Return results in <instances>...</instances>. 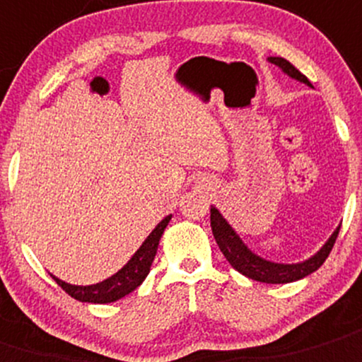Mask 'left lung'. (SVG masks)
Listing matches in <instances>:
<instances>
[{"mask_svg": "<svg viewBox=\"0 0 362 362\" xmlns=\"http://www.w3.org/2000/svg\"><path fill=\"white\" fill-rule=\"evenodd\" d=\"M270 63H274L276 66L283 70L286 76H290L292 79L300 81V83L311 86L310 79H308L304 74H300L288 59L279 58V56H270ZM210 226H212L214 238H216L217 245H219L221 252L224 255V258L230 262V265L235 270H238L240 274H244L245 278H251L255 281L259 283H272V285H283V283H292L299 281V279L306 278L311 272H315L317 269H320L322 263L325 262V258L331 252L332 245H334L336 238H338L339 226L336 228L334 233L329 237V240L322 245L320 251L317 255H313L311 258H308L306 262L300 263H274L269 262V259L262 258V256L255 255L247 245L242 242V238L238 237L237 231L228 224V221L221 216L219 210L216 206L210 209Z\"/></svg>", "mask_w": 362, "mask_h": 362, "instance_id": "8db88e82", "label": "left lung"}]
</instances>
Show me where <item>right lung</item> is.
Wrapping results in <instances>:
<instances>
[{"label": "right lung", "mask_w": 362, "mask_h": 362, "mask_svg": "<svg viewBox=\"0 0 362 362\" xmlns=\"http://www.w3.org/2000/svg\"><path fill=\"white\" fill-rule=\"evenodd\" d=\"M171 216H166L156 228L152 233L145 238L141 247L132 255V258L118 270L117 274L111 278L104 279V281L97 283V285H88V286H77L70 285V283L62 281L56 276L51 274V278L62 286L70 297L81 303H93V304H107L115 303V300L122 299V297L129 296L134 292L145 278L148 276L150 267H152L153 258H156L157 247H159V240L163 237L164 230H166L168 223H170Z\"/></svg>", "instance_id": "add662e5"}]
</instances>
